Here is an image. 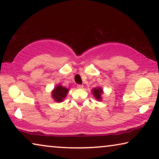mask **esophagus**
<instances>
[{
  "instance_id": "esophagus-1",
  "label": "esophagus",
  "mask_w": 159,
  "mask_h": 159,
  "mask_svg": "<svg viewBox=\"0 0 159 159\" xmlns=\"http://www.w3.org/2000/svg\"><path fill=\"white\" fill-rule=\"evenodd\" d=\"M77 88H78V89H82L83 88H84V85L79 84V85H77Z\"/></svg>"
}]
</instances>
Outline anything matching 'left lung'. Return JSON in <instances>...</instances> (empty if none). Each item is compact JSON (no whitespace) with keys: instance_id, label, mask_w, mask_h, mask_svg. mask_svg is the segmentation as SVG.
<instances>
[{"instance_id":"obj_1","label":"left lung","mask_w":159,"mask_h":159,"mask_svg":"<svg viewBox=\"0 0 159 159\" xmlns=\"http://www.w3.org/2000/svg\"><path fill=\"white\" fill-rule=\"evenodd\" d=\"M92 93L94 97L95 98V99L98 100H101L102 98H101V95L103 93L102 89L100 87H97V88H94L92 90Z\"/></svg>"}]
</instances>
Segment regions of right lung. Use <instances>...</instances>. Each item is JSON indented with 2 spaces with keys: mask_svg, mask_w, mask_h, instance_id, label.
<instances>
[{
  "mask_svg": "<svg viewBox=\"0 0 159 159\" xmlns=\"http://www.w3.org/2000/svg\"><path fill=\"white\" fill-rule=\"evenodd\" d=\"M69 89L63 87L61 84H59L52 91V98L57 102H61L66 98Z\"/></svg>",
  "mask_w": 159,
  "mask_h": 159,
  "instance_id": "right-lung-1",
  "label": "right lung"
}]
</instances>
